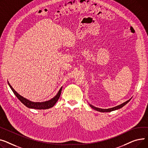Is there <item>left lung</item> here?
Segmentation results:
<instances>
[{"instance_id": "8db88e82", "label": "left lung", "mask_w": 148, "mask_h": 148, "mask_svg": "<svg viewBox=\"0 0 148 148\" xmlns=\"http://www.w3.org/2000/svg\"><path fill=\"white\" fill-rule=\"evenodd\" d=\"M131 100V99H130V100H127V101L123 103V104H121V105H119V106H117L116 107H114V108H110V109H100V108H95L92 105H90V106L93 108L94 109H95V110L97 111H99V112H112V111H114V110H117V109H119L121 108H123L124 106H125L127 103H128L130 100Z\"/></svg>"}]
</instances>
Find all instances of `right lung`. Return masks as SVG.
<instances>
[{
	"label": "right lung",
	"instance_id": "obj_1",
	"mask_svg": "<svg viewBox=\"0 0 148 148\" xmlns=\"http://www.w3.org/2000/svg\"><path fill=\"white\" fill-rule=\"evenodd\" d=\"M8 84H9V85H10V86L11 87V90H12L13 92L16 95V97L20 100V101L22 103H23L25 106H27L29 108L35 109H47L53 107L55 105V104L57 103L58 99L60 98L61 92H62V87L60 89L58 92L57 93V94L56 95V96L54 98H53L48 101H46L44 102H40H40H32L31 101H29V100H27L26 99L24 98L18 93H17L14 90V89L12 87L11 85L10 84V83L8 82Z\"/></svg>",
	"mask_w": 148,
	"mask_h": 148
}]
</instances>
